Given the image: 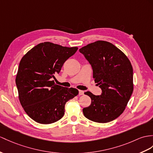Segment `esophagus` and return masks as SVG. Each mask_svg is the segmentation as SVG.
I'll list each match as a JSON object with an SVG mask.
<instances>
[{
	"label": "esophagus",
	"mask_w": 153,
	"mask_h": 153,
	"mask_svg": "<svg viewBox=\"0 0 153 153\" xmlns=\"http://www.w3.org/2000/svg\"><path fill=\"white\" fill-rule=\"evenodd\" d=\"M84 91H82V90H79V95H84Z\"/></svg>",
	"instance_id": "esophagus-1"
}]
</instances>
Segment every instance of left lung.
Instances as JSON below:
<instances>
[{
    "label": "left lung",
    "mask_w": 153,
    "mask_h": 153,
    "mask_svg": "<svg viewBox=\"0 0 153 153\" xmlns=\"http://www.w3.org/2000/svg\"><path fill=\"white\" fill-rule=\"evenodd\" d=\"M91 64L93 77L102 89L100 95L85 92L91 99L83 108L84 116L97 123H108L123 112L133 92V69L128 58L112 43L97 41L79 49Z\"/></svg>",
    "instance_id": "left-lung-1"
}]
</instances>
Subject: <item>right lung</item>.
<instances>
[{
    "label": "right lung",
    "instance_id": "1",
    "mask_svg": "<svg viewBox=\"0 0 153 153\" xmlns=\"http://www.w3.org/2000/svg\"><path fill=\"white\" fill-rule=\"evenodd\" d=\"M78 47L41 43L22 58L16 83L19 99L25 112L33 121L51 124L64 116L65 103L79 94L78 89L55 84L53 78Z\"/></svg>",
    "mask_w": 153,
    "mask_h": 153
}]
</instances>
